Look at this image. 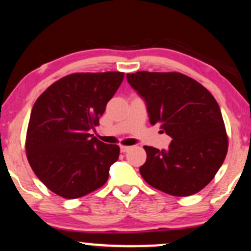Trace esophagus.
Wrapping results in <instances>:
<instances>
[{"label": "esophagus", "instance_id": "1", "mask_svg": "<svg viewBox=\"0 0 251 251\" xmlns=\"http://www.w3.org/2000/svg\"><path fill=\"white\" fill-rule=\"evenodd\" d=\"M131 149H132L131 146H120V152L126 153V152H128V151Z\"/></svg>", "mask_w": 251, "mask_h": 251}]
</instances>
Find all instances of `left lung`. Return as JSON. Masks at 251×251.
I'll return each mask as SVG.
<instances>
[{
  "label": "left lung",
  "mask_w": 251,
  "mask_h": 251,
  "mask_svg": "<svg viewBox=\"0 0 251 251\" xmlns=\"http://www.w3.org/2000/svg\"><path fill=\"white\" fill-rule=\"evenodd\" d=\"M128 84L146 104L151 125L172 138L167 150L145 146L140 174L149 185L174 196L206 187L220 170L228 138L219 104L200 83L179 72L127 74Z\"/></svg>",
  "instance_id": "obj_1"
}]
</instances>
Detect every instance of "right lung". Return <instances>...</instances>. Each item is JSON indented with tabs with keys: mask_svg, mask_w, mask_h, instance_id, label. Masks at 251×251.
Here are the masks:
<instances>
[{
	"mask_svg": "<svg viewBox=\"0 0 251 251\" xmlns=\"http://www.w3.org/2000/svg\"><path fill=\"white\" fill-rule=\"evenodd\" d=\"M123 79V72L72 74L36 100L26 132V156L38 179L55 194L81 198L107 181L120 150L90 131Z\"/></svg>",
	"mask_w": 251,
	"mask_h": 251,
	"instance_id": "right-lung-1",
	"label": "right lung"
}]
</instances>
